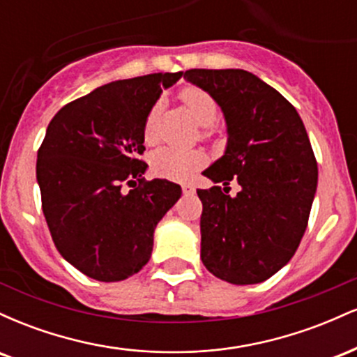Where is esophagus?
I'll return each mask as SVG.
<instances>
[{
    "instance_id": "esophagus-1",
    "label": "esophagus",
    "mask_w": 357,
    "mask_h": 357,
    "mask_svg": "<svg viewBox=\"0 0 357 357\" xmlns=\"http://www.w3.org/2000/svg\"><path fill=\"white\" fill-rule=\"evenodd\" d=\"M183 192L184 195H192L195 192V186L192 184H183Z\"/></svg>"
}]
</instances>
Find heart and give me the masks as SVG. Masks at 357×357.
<instances>
[{
	"instance_id": "1",
	"label": "heart",
	"mask_w": 357,
	"mask_h": 357,
	"mask_svg": "<svg viewBox=\"0 0 357 357\" xmlns=\"http://www.w3.org/2000/svg\"><path fill=\"white\" fill-rule=\"evenodd\" d=\"M178 99L191 114L192 119L203 127L202 136L210 137L211 127L218 117V104L215 97L208 90L196 85H188L179 90ZM155 117H158V105L147 114L142 136L146 144H153L155 141ZM204 165V155L199 151H179L173 147H162L155 151L151 158V167L158 176L174 181H186L196 171Z\"/></svg>"
}]
</instances>
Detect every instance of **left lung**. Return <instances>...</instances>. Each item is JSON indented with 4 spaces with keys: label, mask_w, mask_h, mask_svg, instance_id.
<instances>
[{
    "label": "left lung",
    "mask_w": 357,
    "mask_h": 357,
    "mask_svg": "<svg viewBox=\"0 0 357 357\" xmlns=\"http://www.w3.org/2000/svg\"><path fill=\"white\" fill-rule=\"evenodd\" d=\"M184 79L211 93L228 126L225 155L204 176L225 188L198 190L202 260L235 285L260 284L298 248L317 188V161L296 107L240 68H191ZM242 186L231 198L227 184Z\"/></svg>",
    "instance_id": "obj_1"
}]
</instances>
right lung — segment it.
<instances>
[{
  "label": "right lung",
  "mask_w": 357,
  "mask_h": 357,
  "mask_svg": "<svg viewBox=\"0 0 357 357\" xmlns=\"http://www.w3.org/2000/svg\"><path fill=\"white\" fill-rule=\"evenodd\" d=\"M181 75L110 82L63 105L47 127L36 159L42 210L60 255L90 278L126 280L144 267L155 225L181 196L179 184L146 181L141 159L147 114Z\"/></svg>",
  "instance_id": "right-lung-1"
}]
</instances>
